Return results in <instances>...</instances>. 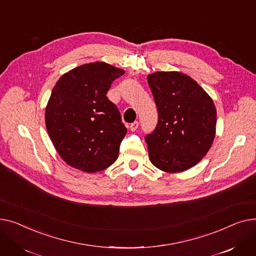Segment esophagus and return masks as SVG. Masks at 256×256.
<instances>
[{"label": "esophagus", "instance_id": "obj_1", "mask_svg": "<svg viewBox=\"0 0 256 256\" xmlns=\"http://www.w3.org/2000/svg\"><path fill=\"white\" fill-rule=\"evenodd\" d=\"M138 122L136 121V122H134V123H132L130 126H129V128H130V130L131 131H135V130H136L138 128Z\"/></svg>", "mask_w": 256, "mask_h": 256}]
</instances>
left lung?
<instances>
[{
	"instance_id": "left-lung-1",
	"label": "left lung",
	"mask_w": 256,
	"mask_h": 256,
	"mask_svg": "<svg viewBox=\"0 0 256 256\" xmlns=\"http://www.w3.org/2000/svg\"><path fill=\"white\" fill-rule=\"evenodd\" d=\"M148 84L158 110V124L146 135L148 157L162 172L176 174L196 165L211 148L217 112L213 99L189 75L156 71Z\"/></svg>"
}]
</instances>
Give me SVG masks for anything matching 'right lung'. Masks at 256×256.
<instances>
[{
	"mask_svg": "<svg viewBox=\"0 0 256 256\" xmlns=\"http://www.w3.org/2000/svg\"><path fill=\"white\" fill-rule=\"evenodd\" d=\"M124 73L105 62L88 63L64 73L54 86L45 108V126L69 166L92 174L116 160L127 128L106 94Z\"/></svg>",
	"mask_w": 256,
	"mask_h": 256,
	"instance_id": "add662e5",
	"label": "right lung"
}]
</instances>
